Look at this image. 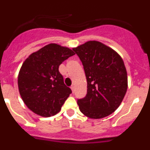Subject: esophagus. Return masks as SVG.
I'll return each mask as SVG.
<instances>
[{"instance_id":"esophagus-1","label":"esophagus","mask_w":150,"mask_h":150,"mask_svg":"<svg viewBox=\"0 0 150 150\" xmlns=\"http://www.w3.org/2000/svg\"><path fill=\"white\" fill-rule=\"evenodd\" d=\"M71 90H72L73 92H74V91H75V86H74V85H73V86H71Z\"/></svg>"}]
</instances>
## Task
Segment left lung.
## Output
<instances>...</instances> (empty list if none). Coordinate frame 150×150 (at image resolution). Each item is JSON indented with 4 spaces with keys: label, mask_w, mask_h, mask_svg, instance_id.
I'll use <instances>...</instances> for the list:
<instances>
[{
    "label": "left lung",
    "mask_w": 150,
    "mask_h": 150,
    "mask_svg": "<svg viewBox=\"0 0 150 150\" xmlns=\"http://www.w3.org/2000/svg\"><path fill=\"white\" fill-rule=\"evenodd\" d=\"M84 68L87 94L77 99L82 112L91 119L110 115L122 101L128 86L126 69L119 54L98 41L73 49Z\"/></svg>",
    "instance_id": "1"
}]
</instances>
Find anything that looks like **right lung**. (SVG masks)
<instances>
[{"label":"right lung","mask_w":150,"mask_h":150,"mask_svg":"<svg viewBox=\"0 0 150 150\" xmlns=\"http://www.w3.org/2000/svg\"><path fill=\"white\" fill-rule=\"evenodd\" d=\"M75 55L67 47L46 45L25 61L18 76L19 93L31 111L44 117L57 114L72 91L64 83L59 65Z\"/></svg>","instance_id":"add662e5"}]
</instances>
